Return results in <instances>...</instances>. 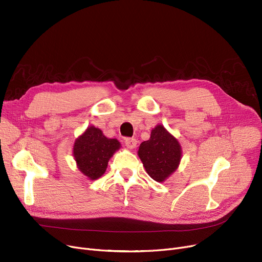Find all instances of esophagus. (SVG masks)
I'll list each match as a JSON object with an SVG mask.
<instances>
[{"mask_svg":"<svg viewBox=\"0 0 262 262\" xmlns=\"http://www.w3.org/2000/svg\"><path fill=\"white\" fill-rule=\"evenodd\" d=\"M124 143H125V145L132 149V148H135L137 146V140L134 139V138H126L125 140H124Z\"/></svg>","mask_w":262,"mask_h":262,"instance_id":"34e87169","label":"esophagus"}]
</instances>
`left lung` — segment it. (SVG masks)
Here are the masks:
<instances>
[{
	"mask_svg": "<svg viewBox=\"0 0 262 262\" xmlns=\"http://www.w3.org/2000/svg\"><path fill=\"white\" fill-rule=\"evenodd\" d=\"M182 146L161 124L150 132V138L138 149L146 173L158 183H163L177 170L182 159Z\"/></svg>",
	"mask_w": 262,
	"mask_h": 262,
	"instance_id": "left-lung-1",
	"label": "left lung"
}]
</instances>
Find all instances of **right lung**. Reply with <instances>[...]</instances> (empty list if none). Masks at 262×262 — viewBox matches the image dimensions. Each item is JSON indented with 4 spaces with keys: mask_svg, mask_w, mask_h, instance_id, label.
<instances>
[{
    "mask_svg": "<svg viewBox=\"0 0 262 262\" xmlns=\"http://www.w3.org/2000/svg\"><path fill=\"white\" fill-rule=\"evenodd\" d=\"M117 139H109L100 128L88 126L73 145V156L77 169L90 181L100 178L106 171L109 159L120 149Z\"/></svg>",
    "mask_w": 262,
    "mask_h": 262,
    "instance_id": "add662e5",
    "label": "right lung"
}]
</instances>
